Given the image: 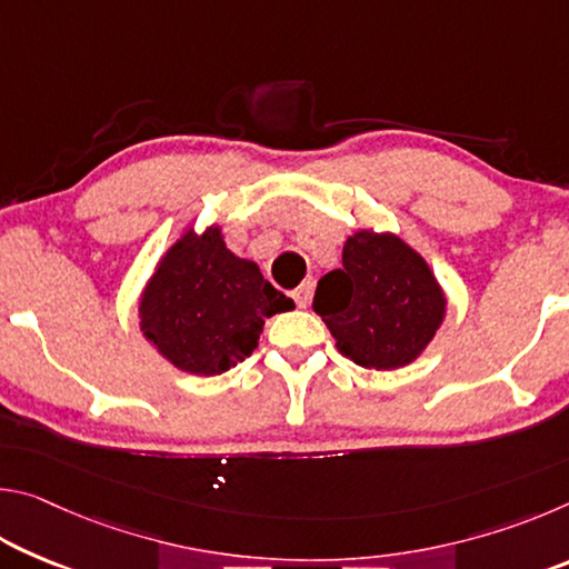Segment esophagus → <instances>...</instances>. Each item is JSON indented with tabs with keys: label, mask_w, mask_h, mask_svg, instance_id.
Masks as SVG:
<instances>
[{
	"label": "esophagus",
	"mask_w": 569,
	"mask_h": 569,
	"mask_svg": "<svg viewBox=\"0 0 569 569\" xmlns=\"http://www.w3.org/2000/svg\"><path fill=\"white\" fill-rule=\"evenodd\" d=\"M311 293H313V281L311 278H306V281L298 286L291 296L298 308H308V303H311Z\"/></svg>",
	"instance_id": "34e87169"
}]
</instances>
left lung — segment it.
<instances>
[{
  "label": "left lung",
  "instance_id": "8db88e82",
  "mask_svg": "<svg viewBox=\"0 0 569 569\" xmlns=\"http://www.w3.org/2000/svg\"><path fill=\"white\" fill-rule=\"evenodd\" d=\"M313 311L346 359L391 371L435 339L447 298L427 261L399 236L359 230L343 243V268L316 286Z\"/></svg>",
  "mask_w": 569,
  "mask_h": 569
}]
</instances>
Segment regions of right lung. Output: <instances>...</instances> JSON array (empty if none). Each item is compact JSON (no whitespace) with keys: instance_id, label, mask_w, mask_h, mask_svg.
<instances>
[{"instance_id":"obj_1","label":"right lung","mask_w":569,"mask_h":569,"mask_svg":"<svg viewBox=\"0 0 569 569\" xmlns=\"http://www.w3.org/2000/svg\"><path fill=\"white\" fill-rule=\"evenodd\" d=\"M293 306L210 226L186 230L160 258L140 296V331L180 371L216 377L253 353L266 319Z\"/></svg>"}]
</instances>
